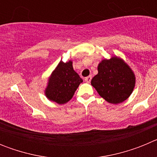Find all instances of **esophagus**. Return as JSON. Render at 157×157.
I'll use <instances>...</instances> for the list:
<instances>
[{"instance_id": "1", "label": "esophagus", "mask_w": 157, "mask_h": 157, "mask_svg": "<svg viewBox=\"0 0 157 157\" xmlns=\"http://www.w3.org/2000/svg\"><path fill=\"white\" fill-rule=\"evenodd\" d=\"M91 79H92V76H91V75L88 76V77H86V78H85V81L87 83H90V82Z\"/></svg>"}]
</instances>
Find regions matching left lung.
Segmentation results:
<instances>
[{
    "label": "left lung",
    "mask_w": 157,
    "mask_h": 157,
    "mask_svg": "<svg viewBox=\"0 0 157 157\" xmlns=\"http://www.w3.org/2000/svg\"><path fill=\"white\" fill-rule=\"evenodd\" d=\"M98 71V75L91 80V85L109 103H122L132 94L135 86V75L123 59L114 56L102 59Z\"/></svg>",
    "instance_id": "1"
}]
</instances>
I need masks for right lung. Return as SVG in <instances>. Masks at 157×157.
<instances>
[{
	"mask_svg": "<svg viewBox=\"0 0 157 157\" xmlns=\"http://www.w3.org/2000/svg\"><path fill=\"white\" fill-rule=\"evenodd\" d=\"M82 82L73 68L72 60L60 61L48 78L45 95L49 101L63 105L71 99Z\"/></svg>",
	"mask_w": 157,
	"mask_h": 157,
	"instance_id": "right-lung-1",
	"label": "right lung"
}]
</instances>
